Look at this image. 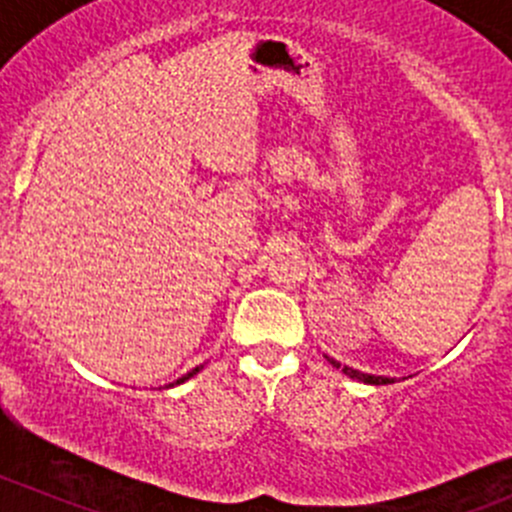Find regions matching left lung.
<instances>
[{"label": "left lung", "instance_id": "1", "mask_svg": "<svg viewBox=\"0 0 512 512\" xmlns=\"http://www.w3.org/2000/svg\"><path fill=\"white\" fill-rule=\"evenodd\" d=\"M330 362H332V365H335V367H340V370L345 372V375L355 377V380H362V382H367V385H390V382H395L393 377H382V375H367V372L352 370V367H347V365H340V362H337V360H330Z\"/></svg>", "mask_w": 512, "mask_h": 512}]
</instances>
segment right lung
<instances>
[{"mask_svg":"<svg viewBox=\"0 0 512 512\" xmlns=\"http://www.w3.org/2000/svg\"><path fill=\"white\" fill-rule=\"evenodd\" d=\"M200 370H202V365H197V367H195V370H190V372H187V375H182V377H180V380L170 382V388H175V385H180V382L190 380V377H192V375H197V372H200Z\"/></svg>","mask_w":512,"mask_h":512,"instance_id":"add662e5","label":"right lung"}]
</instances>
